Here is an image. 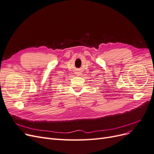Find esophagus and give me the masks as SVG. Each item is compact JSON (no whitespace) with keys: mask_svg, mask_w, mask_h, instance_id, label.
<instances>
[{"mask_svg":"<svg viewBox=\"0 0 154 154\" xmlns=\"http://www.w3.org/2000/svg\"><path fill=\"white\" fill-rule=\"evenodd\" d=\"M76 74H78V76H80V75H81V74H82V72H81V71H78V72H76Z\"/></svg>","mask_w":154,"mask_h":154,"instance_id":"esophagus-1","label":"esophagus"}]
</instances>
